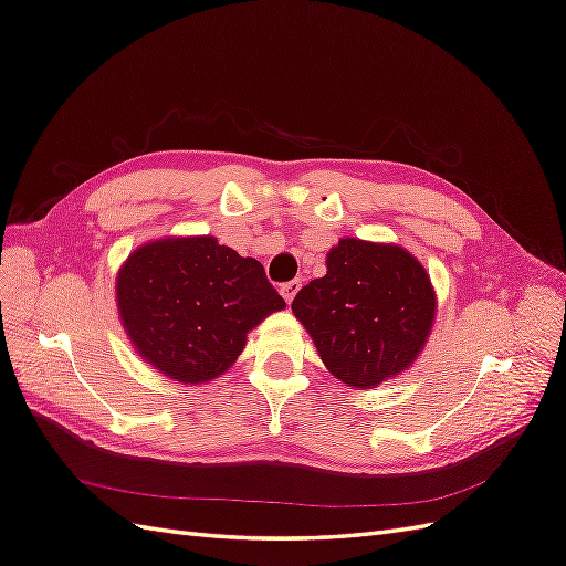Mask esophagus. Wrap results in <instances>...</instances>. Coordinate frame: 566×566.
<instances>
[{
	"label": "esophagus",
	"mask_w": 566,
	"mask_h": 566,
	"mask_svg": "<svg viewBox=\"0 0 566 566\" xmlns=\"http://www.w3.org/2000/svg\"><path fill=\"white\" fill-rule=\"evenodd\" d=\"M300 287H302V281H287V283H283L281 285V295H283V300L290 304L295 300V295L300 293Z\"/></svg>",
	"instance_id": "1"
}]
</instances>
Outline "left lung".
I'll use <instances>...</instances> for the list:
<instances>
[{"label":"left lung","instance_id":"left-lung-1","mask_svg":"<svg viewBox=\"0 0 566 566\" xmlns=\"http://www.w3.org/2000/svg\"><path fill=\"white\" fill-rule=\"evenodd\" d=\"M325 276L304 285L293 314L323 366L349 389H373L416 364L437 316L430 273L397 243L339 238Z\"/></svg>","mask_w":566,"mask_h":566}]
</instances>
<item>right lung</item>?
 I'll return each mask as SVG.
<instances>
[{"label":"right lung","mask_w":566,"mask_h":566,"mask_svg":"<svg viewBox=\"0 0 566 566\" xmlns=\"http://www.w3.org/2000/svg\"><path fill=\"white\" fill-rule=\"evenodd\" d=\"M115 302L134 352L165 378L191 387L224 375L248 333L285 310L264 266L214 235L139 245L117 271Z\"/></svg>","instance_id":"add662e5"}]
</instances>
